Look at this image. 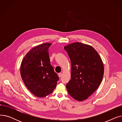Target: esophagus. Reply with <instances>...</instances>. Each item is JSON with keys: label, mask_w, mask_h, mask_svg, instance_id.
I'll return each instance as SVG.
<instances>
[{"label": "esophagus", "mask_w": 122, "mask_h": 122, "mask_svg": "<svg viewBox=\"0 0 122 122\" xmlns=\"http://www.w3.org/2000/svg\"><path fill=\"white\" fill-rule=\"evenodd\" d=\"M61 76H62V74L61 73H59L58 74V76H59V77L60 78Z\"/></svg>", "instance_id": "1"}]
</instances>
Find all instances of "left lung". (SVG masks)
<instances>
[{
	"mask_svg": "<svg viewBox=\"0 0 122 122\" xmlns=\"http://www.w3.org/2000/svg\"><path fill=\"white\" fill-rule=\"evenodd\" d=\"M64 49L71 62V80L66 85L68 92L76 100H85L101 84L103 62L97 51L88 44L74 42L66 46Z\"/></svg>",
	"mask_w": 122,
	"mask_h": 122,
	"instance_id": "obj_1",
	"label": "left lung"
}]
</instances>
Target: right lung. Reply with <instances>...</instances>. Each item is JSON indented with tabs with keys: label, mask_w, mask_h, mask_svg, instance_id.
Returning <instances> with one entry per match:
<instances>
[{
	"label": "right lung",
	"mask_w": 122,
	"mask_h": 122,
	"mask_svg": "<svg viewBox=\"0 0 122 122\" xmlns=\"http://www.w3.org/2000/svg\"><path fill=\"white\" fill-rule=\"evenodd\" d=\"M51 43H44L32 48L21 63L22 79L29 90L38 97L52 93L59 77L50 64L48 48Z\"/></svg>",
	"instance_id": "add662e5"
}]
</instances>
